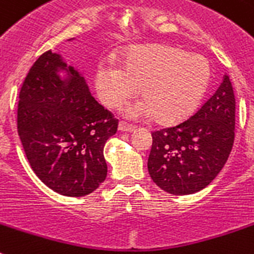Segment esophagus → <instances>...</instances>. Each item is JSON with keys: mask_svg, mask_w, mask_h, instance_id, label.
Listing matches in <instances>:
<instances>
[{"mask_svg": "<svg viewBox=\"0 0 254 254\" xmlns=\"http://www.w3.org/2000/svg\"><path fill=\"white\" fill-rule=\"evenodd\" d=\"M119 131H123V133H131V131H134V127L127 125V124L125 123H120L119 124Z\"/></svg>", "mask_w": 254, "mask_h": 254, "instance_id": "esophagus-1", "label": "esophagus"}]
</instances>
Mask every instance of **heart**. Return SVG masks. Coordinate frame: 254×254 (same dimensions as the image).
<instances>
[{
    "instance_id": "obj_1",
    "label": "heart",
    "mask_w": 254,
    "mask_h": 254,
    "mask_svg": "<svg viewBox=\"0 0 254 254\" xmlns=\"http://www.w3.org/2000/svg\"><path fill=\"white\" fill-rule=\"evenodd\" d=\"M210 68L204 57L167 44L131 49L121 68L98 65L94 84L102 103L119 107L137 93L143 101L129 104L125 115L139 120L153 116L173 123L189 116L200 103L209 85Z\"/></svg>"
}]
</instances>
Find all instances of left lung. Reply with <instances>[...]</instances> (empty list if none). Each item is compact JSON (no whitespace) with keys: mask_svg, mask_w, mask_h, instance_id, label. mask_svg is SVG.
<instances>
[{"mask_svg":"<svg viewBox=\"0 0 254 254\" xmlns=\"http://www.w3.org/2000/svg\"><path fill=\"white\" fill-rule=\"evenodd\" d=\"M235 137V95L227 73L193 116L152 133L148 173L172 195L205 189L225 167Z\"/></svg>","mask_w":254,"mask_h":254,"instance_id":"1","label":"left lung"}]
</instances>
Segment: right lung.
Wrapping results in <instances>:
<instances>
[{"mask_svg": "<svg viewBox=\"0 0 254 254\" xmlns=\"http://www.w3.org/2000/svg\"><path fill=\"white\" fill-rule=\"evenodd\" d=\"M116 131L78 69L51 50L36 61L19 94L18 134L41 182L64 196L93 192L107 177L104 144Z\"/></svg>", "mask_w": 254, "mask_h": 254, "instance_id": "add662e5", "label": "right lung"}]
</instances>
